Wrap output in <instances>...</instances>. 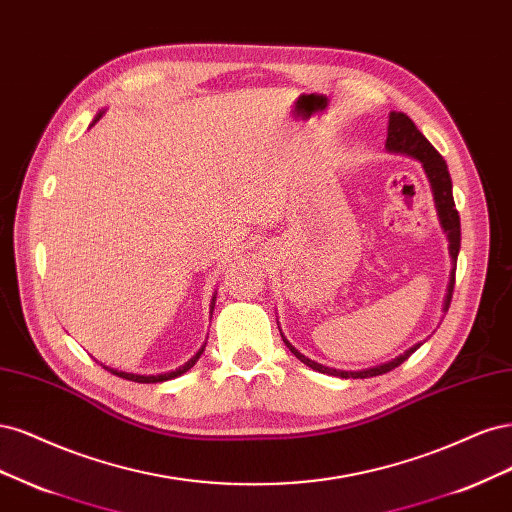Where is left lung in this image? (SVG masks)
<instances>
[{
	"instance_id": "obj_1",
	"label": "left lung",
	"mask_w": 512,
	"mask_h": 512,
	"mask_svg": "<svg viewBox=\"0 0 512 512\" xmlns=\"http://www.w3.org/2000/svg\"><path fill=\"white\" fill-rule=\"evenodd\" d=\"M385 148L389 153H400L406 157L417 159L423 172L430 180L432 187V195H434V204H436V212H438V221L442 232L447 234L449 240V255H451V278H449V287H447V295H444V306L442 312L447 315V310L451 306V298H453V287H455V266H457V255H459V246H461V227H459V212L455 210V202H453V183L449 176V168L447 161L440 157V153L430 144L421 131L417 129V125L412 123L404 112H389V127H387V142ZM280 329V327H278ZM283 336V332H280ZM283 342L287 344V349L298 357L302 364H306L308 368L317 370L321 374H329V376H340V378H370V376H378L385 374L393 368H398L400 364L415 353L419 346L425 342H417L415 346H410L408 351H404L402 355H398L391 361H385V364H378L366 370H336V368H327L323 364H317V361L308 359L306 355H302L295 346L283 336Z\"/></svg>"
}]
</instances>
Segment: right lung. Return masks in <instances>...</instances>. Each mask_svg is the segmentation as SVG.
Returning <instances> with one entry per match:
<instances>
[{
    "instance_id": "right-lung-1",
    "label": "right lung",
    "mask_w": 512,
    "mask_h": 512,
    "mask_svg": "<svg viewBox=\"0 0 512 512\" xmlns=\"http://www.w3.org/2000/svg\"><path fill=\"white\" fill-rule=\"evenodd\" d=\"M102 114H104V110H100L97 112V117L93 119V123L91 125H95L97 121L102 119ZM214 302H217V293L212 295V302H210V317H212V310H214ZM204 349H206V344H202V349L197 351L189 361H185L183 366L180 368H176V370H170V372H161V374H134V372H123V370H114V368H108V366H104L108 372H112V374H117V376H121V378H125V381H134V383H163V381H172V378H176V376H180V374H185V372H189L193 366H195V361L202 357V353H204Z\"/></svg>"
}]
</instances>
